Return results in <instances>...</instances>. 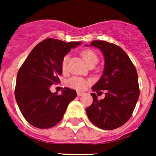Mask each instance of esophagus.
Segmentation results:
<instances>
[{"instance_id":"obj_1","label":"esophagus","mask_w":156,"mask_h":156,"mask_svg":"<svg viewBox=\"0 0 156 156\" xmlns=\"http://www.w3.org/2000/svg\"><path fill=\"white\" fill-rule=\"evenodd\" d=\"M84 94V93L81 92V91H77V95H78V97H81V96H82Z\"/></svg>"}]
</instances>
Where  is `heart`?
Instances as JSON below:
<instances>
[{
  "label": "heart",
  "instance_id": "1",
  "mask_svg": "<svg viewBox=\"0 0 156 156\" xmlns=\"http://www.w3.org/2000/svg\"><path fill=\"white\" fill-rule=\"evenodd\" d=\"M81 56L84 59V60L85 61L87 65H90L92 62H97L98 61V57H97V55L96 54L94 50H90V49H86L84 50L81 52ZM69 59V56H64L63 59H62V68L63 70H65L67 67V62H68ZM88 83V80L84 79V78H81V77H72L70 79L68 80L67 81V85L69 87L75 88V89H78V90H82L84 88H85Z\"/></svg>",
  "mask_w": 156,
  "mask_h": 156
}]
</instances>
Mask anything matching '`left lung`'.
I'll use <instances>...</instances> for the list:
<instances>
[{"mask_svg": "<svg viewBox=\"0 0 156 156\" xmlns=\"http://www.w3.org/2000/svg\"><path fill=\"white\" fill-rule=\"evenodd\" d=\"M90 46L100 49L105 59L103 75L92 90H106V96L98 100L96 94H91L94 100L86 112L99 128L113 130L125 125L134 110L140 96L137 72L120 47L105 41H93Z\"/></svg>", "mask_w": 156, "mask_h": 156, "instance_id": "8db88e82", "label": "left lung"}]
</instances>
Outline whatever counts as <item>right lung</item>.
<instances>
[{
    "label": "right lung",
    "mask_w": 156,
    "mask_h": 156,
    "mask_svg": "<svg viewBox=\"0 0 156 156\" xmlns=\"http://www.w3.org/2000/svg\"><path fill=\"white\" fill-rule=\"evenodd\" d=\"M81 42L48 38L36 45L20 67L15 87L16 103L26 120L32 126L50 128L59 123L76 91L65 87L60 95L52 93L53 84L60 82L62 62L71 49Z\"/></svg>",
    "instance_id": "1"
}]
</instances>
